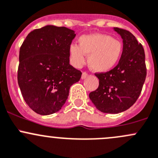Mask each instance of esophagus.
<instances>
[{
	"mask_svg": "<svg viewBox=\"0 0 158 158\" xmlns=\"http://www.w3.org/2000/svg\"><path fill=\"white\" fill-rule=\"evenodd\" d=\"M87 76H88V73H87L86 72H83V73H82V79H85Z\"/></svg>",
	"mask_w": 158,
	"mask_h": 158,
	"instance_id": "34e87169",
	"label": "esophagus"
}]
</instances>
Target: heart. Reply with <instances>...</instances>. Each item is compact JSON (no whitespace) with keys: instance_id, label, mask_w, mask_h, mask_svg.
Segmentation results:
<instances>
[{"instance_id":"heart-1","label":"heart","mask_w":158,"mask_h":158,"mask_svg":"<svg viewBox=\"0 0 158 158\" xmlns=\"http://www.w3.org/2000/svg\"><path fill=\"white\" fill-rule=\"evenodd\" d=\"M122 42L112 36L102 33L83 35L79 39V45L69 46L72 63L81 67L85 63V55L89 56L90 69L95 73H106L116 65L122 55Z\"/></svg>"}]
</instances>
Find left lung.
Here are the masks:
<instances>
[{"mask_svg": "<svg viewBox=\"0 0 158 158\" xmlns=\"http://www.w3.org/2000/svg\"><path fill=\"white\" fill-rule=\"evenodd\" d=\"M123 40V50L118 63L109 72L95 73L99 79L96 90L89 98L100 111L118 114L128 109L139 97L147 69L142 45L126 30L114 27Z\"/></svg>", "mask_w": 158, "mask_h": 158, "instance_id": "left-lung-1", "label": "left lung"}]
</instances>
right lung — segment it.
<instances>
[{
    "label": "right lung",
    "mask_w": 158,
    "mask_h": 158,
    "mask_svg": "<svg viewBox=\"0 0 158 158\" xmlns=\"http://www.w3.org/2000/svg\"><path fill=\"white\" fill-rule=\"evenodd\" d=\"M73 30L47 25L31 31L20 49L17 81L24 101L33 111L48 115L61 109L70 86L82 73L69 64Z\"/></svg>",
    "instance_id": "obj_1"
}]
</instances>
